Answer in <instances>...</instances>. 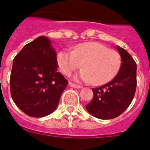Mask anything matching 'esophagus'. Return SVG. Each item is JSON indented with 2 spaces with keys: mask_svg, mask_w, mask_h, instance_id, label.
<instances>
[{
  "mask_svg": "<svg viewBox=\"0 0 150 150\" xmlns=\"http://www.w3.org/2000/svg\"><path fill=\"white\" fill-rule=\"evenodd\" d=\"M69 86H71V87H74V88H77V89H80L82 86L80 85H77V84H74L71 82H69Z\"/></svg>",
  "mask_w": 150,
  "mask_h": 150,
  "instance_id": "esophagus-1",
  "label": "esophagus"
}]
</instances>
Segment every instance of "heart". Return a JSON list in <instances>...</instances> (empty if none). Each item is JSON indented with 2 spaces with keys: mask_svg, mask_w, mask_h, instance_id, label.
I'll return each instance as SVG.
<instances>
[{
  "mask_svg": "<svg viewBox=\"0 0 150 150\" xmlns=\"http://www.w3.org/2000/svg\"><path fill=\"white\" fill-rule=\"evenodd\" d=\"M57 64L65 75H70L83 64L84 68L75 78L100 86L117 75L122 61L120 55L115 50L98 42H87L77 45L73 52L60 51L57 55Z\"/></svg>",
  "mask_w": 150,
  "mask_h": 150,
  "instance_id": "heart-1",
  "label": "heart"
}]
</instances>
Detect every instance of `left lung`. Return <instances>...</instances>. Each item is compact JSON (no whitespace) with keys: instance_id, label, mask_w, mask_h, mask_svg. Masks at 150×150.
Here are the masks:
<instances>
[{"instance_id":"obj_1","label":"left lung","mask_w":150,"mask_h":150,"mask_svg":"<svg viewBox=\"0 0 150 150\" xmlns=\"http://www.w3.org/2000/svg\"><path fill=\"white\" fill-rule=\"evenodd\" d=\"M122 64L119 71L110 83L92 88L93 98L86 108L94 117L111 119L122 115L130 105L137 86V64L126 50L117 46Z\"/></svg>"}]
</instances>
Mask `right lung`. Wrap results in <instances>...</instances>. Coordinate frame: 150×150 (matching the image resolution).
I'll list each match as a JSON object with an SVG mask.
<instances>
[{
  "instance_id": "add662e5",
  "label": "right lung",
  "mask_w": 150,
  "mask_h": 150,
  "mask_svg": "<svg viewBox=\"0 0 150 150\" xmlns=\"http://www.w3.org/2000/svg\"><path fill=\"white\" fill-rule=\"evenodd\" d=\"M56 52L49 39L39 36L13 59L10 75L13 100L24 114L42 117L58 106L68 81L57 71Z\"/></svg>"
}]
</instances>
